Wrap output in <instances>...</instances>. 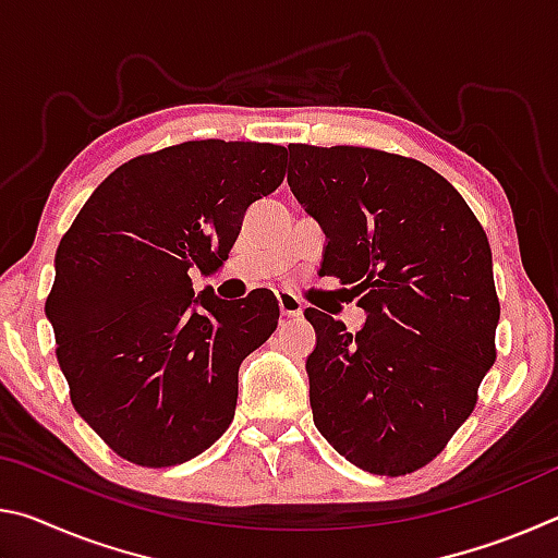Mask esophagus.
Instances as JSON below:
<instances>
[{
	"label": "esophagus",
	"mask_w": 558,
	"mask_h": 558,
	"mask_svg": "<svg viewBox=\"0 0 558 558\" xmlns=\"http://www.w3.org/2000/svg\"><path fill=\"white\" fill-rule=\"evenodd\" d=\"M278 305H280V315L282 317H300L302 315V302L298 295H292L290 290H278Z\"/></svg>",
	"instance_id": "34e87169"
}]
</instances>
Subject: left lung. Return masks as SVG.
Listing matches in <instances>:
<instances>
[{
  "label": "left lung",
  "instance_id": "8db88e82",
  "mask_svg": "<svg viewBox=\"0 0 558 558\" xmlns=\"http://www.w3.org/2000/svg\"><path fill=\"white\" fill-rule=\"evenodd\" d=\"M288 184L327 235L323 276L349 286L356 335L315 307L307 356L317 430L374 475L448 446L495 364L499 300L487 233L448 179L369 147L288 145Z\"/></svg>",
  "mask_w": 558,
  "mask_h": 558
}]
</instances>
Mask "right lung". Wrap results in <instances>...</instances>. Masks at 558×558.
<instances>
[{
    "instance_id": "1",
    "label": "right lung",
    "mask_w": 558,
    "mask_h": 558,
    "mask_svg": "<svg viewBox=\"0 0 558 558\" xmlns=\"http://www.w3.org/2000/svg\"><path fill=\"white\" fill-rule=\"evenodd\" d=\"M288 149L192 140L140 155L102 182L56 251L46 317L73 409L135 465L199 456L231 426L239 366L276 332L270 290L194 295L245 209L276 192Z\"/></svg>"
}]
</instances>
